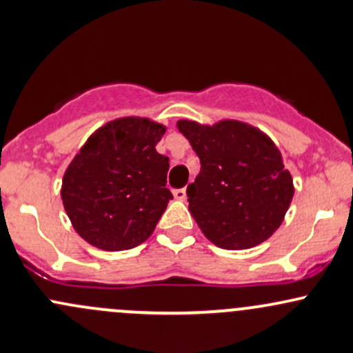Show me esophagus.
Wrapping results in <instances>:
<instances>
[{
	"mask_svg": "<svg viewBox=\"0 0 353 353\" xmlns=\"http://www.w3.org/2000/svg\"><path fill=\"white\" fill-rule=\"evenodd\" d=\"M173 196H175L176 200H181V202H183V200H187V190H185V188H176V190L173 192Z\"/></svg>",
	"mask_w": 353,
	"mask_h": 353,
	"instance_id": "esophagus-1",
	"label": "esophagus"
}]
</instances>
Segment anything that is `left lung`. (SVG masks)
I'll return each instance as SVG.
<instances>
[{"mask_svg":"<svg viewBox=\"0 0 353 353\" xmlns=\"http://www.w3.org/2000/svg\"><path fill=\"white\" fill-rule=\"evenodd\" d=\"M176 126L200 158L187 188L188 210L208 241L239 251L271 237L294 193L274 143L239 121L203 126L183 119Z\"/></svg>","mask_w":353,"mask_h":353,"instance_id":"obj_1","label":"left lung"}]
</instances>
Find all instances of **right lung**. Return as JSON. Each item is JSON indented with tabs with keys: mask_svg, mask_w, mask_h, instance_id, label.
Wrapping results in <instances>:
<instances>
[{
	"mask_svg": "<svg viewBox=\"0 0 353 353\" xmlns=\"http://www.w3.org/2000/svg\"><path fill=\"white\" fill-rule=\"evenodd\" d=\"M165 126L145 117H121L87 139L62 180V202L72 225L102 251L145 242L165 212L168 157L154 146Z\"/></svg>",
	"mask_w": 353,
	"mask_h": 353,
	"instance_id": "add662e5",
	"label": "right lung"
}]
</instances>
